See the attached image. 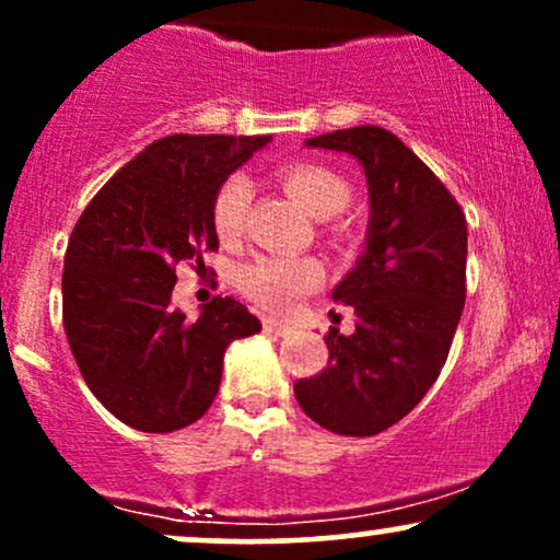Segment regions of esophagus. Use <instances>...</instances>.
Instances as JSON below:
<instances>
[{"instance_id": "1", "label": "esophagus", "mask_w": 560, "mask_h": 560, "mask_svg": "<svg viewBox=\"0 0 560 560\" xmlns=\"http://www.w3.org/2000/svg\"><path fill=\"white\" fill-rule=\"evenodd\" d=\"M262 329L268 334H279V337H287V334L294 331V326L284 324V320H276V318H266L262 320Z\"/></svg>"}]
</instances>
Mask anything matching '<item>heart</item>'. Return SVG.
Masks as SVG:
<instances>
[{
  "label": "heart",
  "mask_w": 560,
  "mask_h": 560,
  "mask_svg": "<svg viewBox=\"0 0 560 560\" xmlns=\"http://www.w3.org/2000/svg\"><path fill=\"white\" fill-rule=\"evenodd\" d=\"M284 189L292 195L307 213L329 218L350 202V186L342 176L316 163H294L281 171ZM253 184L247 176H229L218 186L213 197V229L221 242L240 240L247 218ZM242 289L268 311L284 313L298 305L300 298L320 287L324 266L316 258H298V255H268L255 260L242 271Z\"/></svg>",
  "instance_id": "heart-1"
}]
</instances>
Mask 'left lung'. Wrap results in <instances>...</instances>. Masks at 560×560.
<instances>
[{"label":"left lung","instance_id":"obj_1","mask_svg":"<svg viewBox=\"0 0 560 560\" xmlns=\"http://www.w3.org/2000/svg\"><path fill=\"white\" fill-rule=\"evenodd\" d=\"M305 144L363 165L371 215L363 255L331 292L355 307V331L331 326L329 363L300 378L294 397L329 432L371 436L408 416L447 361L466 302V215L387 128L355 126Z\"/></svg>","mask_w":560,"mask_h":560}]
</instances>
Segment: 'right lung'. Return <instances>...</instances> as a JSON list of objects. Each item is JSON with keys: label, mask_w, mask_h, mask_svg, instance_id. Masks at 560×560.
I'll list each match as a JSON object with an SVG mask.
<instances>
[{"label": "right lung", "mask_w": 560, "mask_h": 560, "mask_svg": "<svg viewBox=\"0 0 560 560\" xmlns=\"http://www.w3.org/2000/svg\"><path fill=\"white\" fill-rule=\"evenodd\" d=\"M271 137L152 141L96 191L66 253L62 326L94 397L139 432H176L215 400L223 352L260 320L213 298L197 320L171 305L176 266L218 249L213 197Z\"/></svg>", "instance_id": "add662e5"}]
</instances>
